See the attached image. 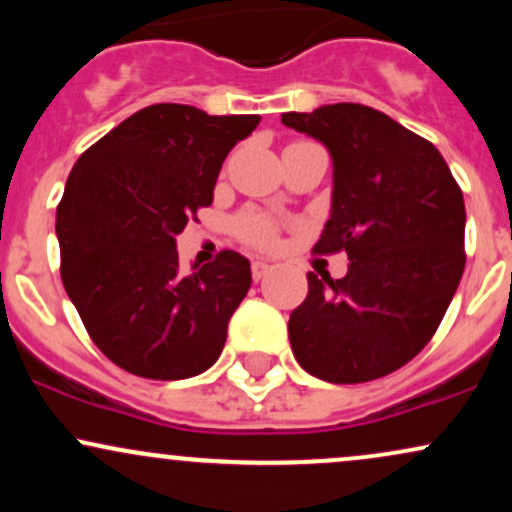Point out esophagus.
Instances as JSON below:
<instances>
[{
	"label": "esophagus",
	"instance_id": "1",
	"mask_svg": "<svg viewBox=\"0 0 512 512\" xmlns=\"http://www.w3.org/2000/svg\"><path fill=\"white\" fill-rule=\"evenodd\" d=\"M269 272H272V264H267V262H260V260H255V262H252V279H255V281L264 279V276H267Z\"/></svg>",
	"mask_w": 512,
	"mask_h": 512
}]
</instances>
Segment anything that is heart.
Wrapping results in <instances>:
<instances>
[{
  "label": "heart",
  "instance_id": "heart-1",
  "mask_svg": "<svg viewBox=\"0 0 512 512\" xmlns=\"http://www.w3.org/2000/svg\"><path fill=\"white\" fill-rule=\"evenodd\" d=\"M233 228H236V236L245 243L252 245V248L269 250L276 245V236H279V226L272 216L260 214V211H243L236 221H233Z\"/></svg>",
  "mask_w": 512,
  "mask_h": 512
}]
</instances>
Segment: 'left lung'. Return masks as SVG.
<instances>
[{"mask_svg":"<svg viewBox=\"0 0 512 512\" xmlns=\"http://www.w3.org/2000/svg\"><path fill=\"white\" fill-rule=\"evenodd\" d=\"M334 161L332 214L315 255H349L342 279L308 272L291 313L296 361L356 385L395 373L436 334L464 272V199L428 139L358 103L284 113Z\"/></svg>","mask_w":512,"mask_h":512,"instance_id":"1","label":"left lung"}]
</instances>
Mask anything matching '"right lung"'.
Listing matches in <instances>:
<instances>
[{"label": "right lung", "instance_id": "1", "mask_svg": "<svg viewBox=\"0 0 512 512\" xmlns=\"http://www.w3.org/2000/svg\"><path fill=\"white\" fill-rule=\"evenodd\" d=\"M257 122L156 103L74 163L55 221L62 284L93 344L127 373L182 380L219 358L250 262L221 250L185 272L175 236L214 202L223 158Z\"/></svg>", "mask_w": 512, "mask_h": 512}]
</instances>
